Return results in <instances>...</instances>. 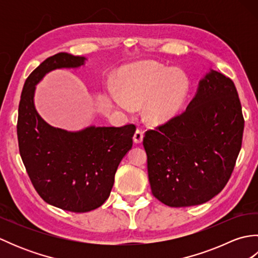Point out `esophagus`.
Segmentation results:
<instances>
[{
    "label": "esophagus",
    "mask_w": 258,
    "mask_h": 258,
    "mask_svg": "<svg viewBox=\"0 0 258 258\" xmlns=\"http://www.w3.org/2000/svg\"><path fill=\"white\" fill-rule=\"evenodd\" d=\"M143 138H144V131L140 128V127H138L135 131V133H134V142H135V143H142Z\"/></svg>",
    "instance_id": "esophagus-1"
}]
</instances>
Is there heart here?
<instances>
[{
    "label": "heart",
    "mask_w": 258,
    "mask_h": 258,
    "mask_svg": "<svg viewBox=\"0 0 258 258\" xmlns=\"http://www.w3.org/2000/svg\"><path fill=\"white\" fill-rule=\"evenodd\" d=\"M119 91L108 87V94L126 112L146 102L145 115L153 123H161L176 115L185 104L189 81L180 70L145 62L124 68L118 73Z\"/></svg>",
    "instance_id": "b5f03b06"
}]
</instances>
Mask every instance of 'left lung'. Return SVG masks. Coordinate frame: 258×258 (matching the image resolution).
Wrapping results in <instances>:
<instances>
[{
	"instance_id": "obj_1",
	"label": "left lung",
	"mask_w": 258,
	"mask_h": 258,
	"mask_svg": "<svg viewBox=\"0 0 258 258\" xmlns=\"http://www.w3.org/2000/svg\"><path fill=\"white\" fill-rule=\"evenodd\" d=\"M243 131L236 87L231 79L211 71L185 111L145 132L152 194L171 207L212 200L231 178Z\"/></svg>"
}]
</instances>
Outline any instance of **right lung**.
Segmentation results:
<instances>
[{
  "mask_svg": "<svg viewBox=\"0 0 258 258\" xmlns=\"http://www.w3.org/2000/svg\"><path fill=\"white\" fill-rule=\"evenodd\" d=\"M84 59L62 52L38 65L24 83L16 125L20 154L37 194L48 204L74 213L95 210L108 199L136 128L134 124L91 126L71 133L52 127L37 114L33 96L43 76L55 69L81 67Z\"/></svg>",
  "mask_w": 258,
  "mask_h": 258,
  "instance_id": "right-lung-1",
  "label": "right lung"
}]
</instances>
